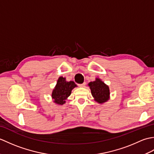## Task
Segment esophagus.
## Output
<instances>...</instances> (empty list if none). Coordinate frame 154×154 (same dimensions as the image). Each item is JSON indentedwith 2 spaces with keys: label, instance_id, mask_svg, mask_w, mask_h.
Wrapping results in <instances>:
<instances>
[{
  "label": "esophagus",
  "instance_id": "esophagus-1",
  "mask_svg": "<svg viewBox=\"0 0 154 154\" xmlns=\"http://www.w3.org/2000/svg\"><path fill=\"white\" fill-rule=\"evenodd\" d=\"M85 85H86V83L85 82H84L83 83H82V84H79V87H84L85 86Z\"/></svg>",
  "mask_w": 154,
  "mask_h": 154
}]
</instances>
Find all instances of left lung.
<instances>
[{"label":"left lung","instance_id":"left-lung-1","mask_svg":"<svg viewBox=\"0 0 154 154\" xmlns=\"http://www.w3.org/2000/svg\"><path fill=\"white\" fill-rule=\"evenodd\" d=\"M88 85L94 101L97 103L102 104L110 99L109 87L100 78L97 77L95 81L89 83Z\"/></svg>","mask_w":154,"mask_h":154}]
</instances>
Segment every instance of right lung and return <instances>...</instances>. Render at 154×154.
<instances>
[{
  "label": "right lung",
  "mask_w": 154,
  "mask_h": 154,
  "mask_svg": "<svg viewBox=\"0 0 154 154\" xmlns=\"http://www.w3.org/2000/svg\"><path fill=\"white\" fill-rule=\"evenodd\" d=\"M77 87L73 81H67L65 77H59L51 93L53 103L58 105H63L65 103V100L70 96L72 90Z\"/></svg>",
  "instance_id": "obj_1"
}]
</instances>
